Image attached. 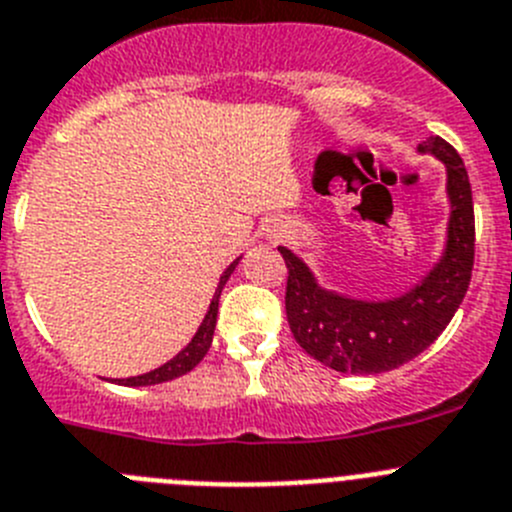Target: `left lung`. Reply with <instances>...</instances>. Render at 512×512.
Masks as SVG:
<instances>
[{
    "mask_svg": "<svg viewBox=\"0 0 512 512\" xmlns=\"http://www.w3.org/2000/svg\"><path fill=\"white\" fill-rule=\"evenodd\" d=\"M446 168L449 222L434 267L395 298L365 301L324 288L311 267L288 247H278L288 265L285 316L296 342L321 365L344 375H380L411 362L436 342L462 306L474 265V209L467 168L441 137L418 145Z\"/></svg>",
    "mask_w": 512,
    "mask_h": 512,
    "instance_id": "8db88e82",
    "label": "left lung"
}]
</instances>
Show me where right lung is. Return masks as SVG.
<instances>
[{
    "instance_id": "right-lung-1",
    "label": "right lung",
    "mask_w": 512,
    "mask_h": 512,
    "mask_svg": "<svg viewBox=\"0 0 512 512\" xmlns=\"http://www.w3.org/2000/svg\"><path fill=\"white\" fill-rule=\"evenodd\" d=\"M239 260H242V257H237V260H234L232 265L224 270L222 278H219V285H216V290H214V298H211V303H209V311H206L204 321H201V326L196 329V334L191 336V342H188L186 347H183L181 352L176 354V357L168 359L165 365L155 367V370L145 372V375L122 377V380H117L119 385H127V388H145V385H160V382L176 380V377L186 375V372H191L193 367L199 365L201 359L206 357V352H209L211 339H214L216 313H219V296H222L224 285H227L229 275L234 273V267L239 265Z\"/></svg>"
}]
</instances>
